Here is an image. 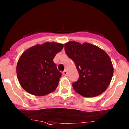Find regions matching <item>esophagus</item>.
Segmentation results:
<instances>
[{"mask_svg": "<svg viewBox=\"0 0 129 129\" xmlns=\"http://www.w3.org/2000/svg\"><path fill=\"white\" fill-rule=\"evenodd\" d=\"M67 74H68V73H67V70H64V71L63 72V75L67 76Z\"/></svg>", "mask_w": 129, "mask_h": 129, "instance_id": "obj_1", "label": "esophagus"}]
</instances>
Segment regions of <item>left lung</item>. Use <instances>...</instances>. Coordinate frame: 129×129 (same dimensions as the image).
<instances>
[{
  "label": "left lung",
  "instance_id": "8db88e82",
  "mask_svg": "<svg viewBox=\"0 0 129 129\" xmlns=\"http://www.w3.org/2000/svg\"><path fill=\"white\" fill-rule=\"evenodd\" d=\"M65 51L75 63L79 79L73 88L84 97H95L102 94L110 84L114 68L108 54L102 49L88 43L69 41Z\"/></svg>",
  "mask_w": 129,
  "mask_h": 129
}]
</instances>
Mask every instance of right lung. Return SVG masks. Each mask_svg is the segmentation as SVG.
<instances>
[{"mask_svg":"<svg viewBox=\"0 0 129 129\" xmlns=\"http://www.w3.org/2000/svg\"><path fill=\"white\" fill-rule=\"evenodd\" d=\"M63 47V44L46 42L29 47L21 54L17 65V75L26 91L42 96L57 88L62 74L53 59Z\"/></svg>","mask_w":129,"mask_h":129,"instance_id":"1","label":"right lung"}]
</instances>
